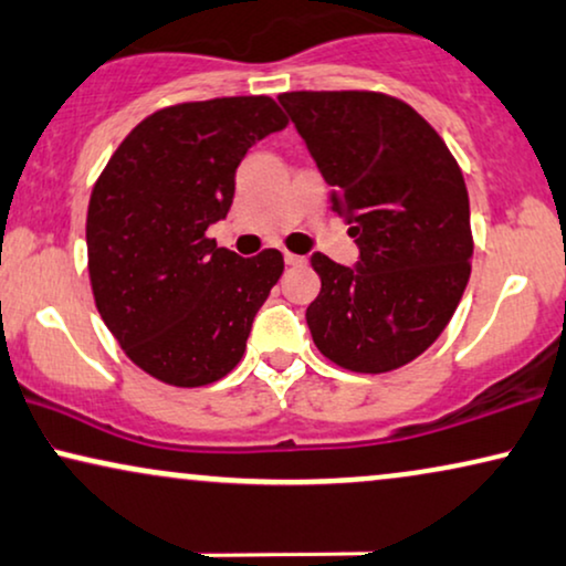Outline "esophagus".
Here are the masks:
<instances>
[{
	"instance_id": "34e87169",
	"label": "esophagus",
	"mask_w": 566,
	"mask_h": 566,
	"mask_svg": "<svg viewBox=\"0 0 566 566\" xmlns=\"http://www.w3.org/2000/svg\"><path fill=\"white\" fill-rule=\"evenodd\" d=\"M283 260H285V265H289V268H301L306 262L304 256H298V254H293V252H285Z\"/></svg>"
}]
</instances>
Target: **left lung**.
I'll list each match as a JSON object with an SVG mask.
<instances>
[{
    "mask_svg": "<svg viewBox=\"0 0 566 566\" xmlns=\"http://www.w3.org/2000/svg\"><path fill=\"white\" fill-rule=\"evenodd\" d=\"M350 223L358 265L312 254L314 346L358 374L400 369L442 335L471 277V205L458 160L406 101L374 91L277 95Z\"/></svg>",
    "mask_w": 566,
    "mask_h": 566,
    "instance_id": "8db88e82",
    "label": "left lung"
}]
</instances>
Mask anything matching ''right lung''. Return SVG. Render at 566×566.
<instances>
[{"label":"right lung","instance_id":"obj_1","mask_svg":"<svg viewBox=\"0 0 566 566\" xmlns=\"http://www.w3.org/2000/svg\"><path fill=\"white\" fill-rule=\"evenodd\" d=\"M285 124L268 95L166 106L122 139L93 185L85 239L95 306L158 381L210 385L244 356L283 254L239 256L208 229L231 208L247 150Z\"/></svg>","mask_w":566,"mask_h":566}]
</instances>
